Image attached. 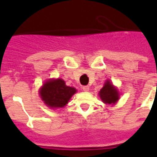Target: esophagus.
Masks as SVG:
<instances>
[{"mask_svg": "<svg viewBox=\"0 0 157 157\" xmlns=\"http://www.w3.org/2000/svg\"><path fill=\"white\" fill-rule=\"evenodd\" d=\"M82 90H83L84 92H88V91H89V86H84L82 87Z\"/></svg>", "mask_w": 157, "mask_h": 157, "instance_id": "esophagus-1", "label": "esophagus"}]
</instances>
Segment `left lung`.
Listing matches in <instances>:
<instances>
[{"mask_svg":"<svg viewBox=\"0 0 157 157\" xmlns=\"http://www.w3.org/2000/svg\"><path fill=\"white\" fill-rule=\"evenodd\" d=\"M99 96L103 101V102L108 103V104L115 103L118 100V98H119L117 89L114 88L113 86L109 81L106 82L104 86L100 90Z\"/></svg>","mask_w":157,"mask_h":157,"instance_id":"1","label":"left lung"}]
</instances>
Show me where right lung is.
Listing matches in <instances>:
<instances>
[{"instance_id": "1", "label": "right lung", "mask_w": 157, "mask_h": 157, "mask_svg": "<svg viewBox=\"0 0 157 157\" xmlns=\"http://www.w3.org/2000/svg\"><path fill=\"white\" fill-rule=\"evenodd\" d=\"M76 92L74 87L67 86L62 79L47 81L40 90L42 100L49 108H63Z\"/></svg>"}]
</instances>
